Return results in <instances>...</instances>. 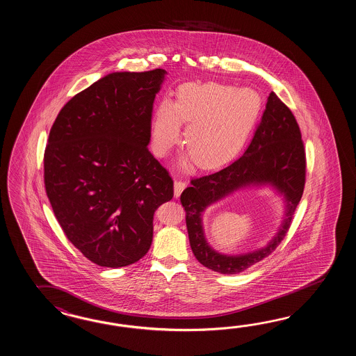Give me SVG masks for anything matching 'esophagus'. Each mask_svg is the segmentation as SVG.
Masks as SVG:
<instances>
[{"label": "esophagus", "instance_id": "obj_1", "mask_svg": "<svg viewBox=\"0 0 356 356\" xmlns=\"http://www.w3.org/2000/svg\"><path fill=\"white\" fill-rule=\"evenodd\" d=\"M185 188H186V182L181 181V180H175V197H180V194H181L182 190L185 189Z\"/></svg>", "mask_w": 356, "mask_h": 356}]
</instances>
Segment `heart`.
<instances>
[{
    "instance_id": "heart-1",
    "label": "heart",
    "mask_w": 356,
    "mask_h": 356,
    "mask_svg": "<svg viewBox=\"0 0 356 356\" xmlns=\"http://www.w3.org/2000/svg\"><path fill=\"white\" fill-rule=\"evenodd\" d=\"M261 98L252 88L220 83H186L177 88L176 101L163 99L152 115L154 153L163 157L181 136L184 147L199 170L227 165L245 145L261 116Z\"/></svg>"
}]
</instances>
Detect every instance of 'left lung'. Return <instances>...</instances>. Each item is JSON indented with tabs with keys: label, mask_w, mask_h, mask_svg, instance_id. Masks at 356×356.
Segmentation results:
<instances>
[{
	"label": "left lung",
	"mask_w": 356,
	"mask_h": 356,
	"mask_svg": "<svg viewBox=\"0 0 356 356\" xmlns=\"http://www.w3.org/2000/svg\"><path fill=\"white\" fill-rule=\"evenodd\" d=\"M307 159L300 127L290 108L270 92L261 122L244 154L216 174L191 180L182 191L190 246L197 261L222 275H236L267 258L281 244L291 226L305 185ZM270 184L285 197L282 227L269 245L252 254L225 256L206 243L201 216L207 206L246 186Z\"/></svg>",
	"instance_id": "obj_1"
}]
</instances>
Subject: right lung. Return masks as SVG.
Returning <instances> with one entry per match:
<instances>
[{
    "mask_svg": "<svg viewBox=\"0 0 356 356\" xmlns=\"http://www.w3.org/2000/svg\"><path fill=\"white\" fill-rule=\"evenodd\" d=\"M166 70L112 72L74 95L44 150V186L66 237L87 259L119 268L149 250L156 209L174 181L148 149Z\"/></svg>",
    "mask_w": 356,
    "mask_h": 356,
    "instance_id": "right-lung-1",
    "label": "right lung"
}]
</instances>
